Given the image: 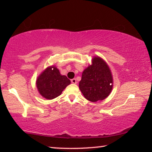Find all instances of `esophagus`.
<instances>
[{
	"label": "esophagus",
	"mask_w": 152,
	"mask_h": 152,
	"mask_svg": "<svg viewBox=\"0 0 152 152\" xmlns=\"http://www.w3.org/2000/svg\"><path fill=\"white\" fill-rule=\"evenodd\" d=\"M71 82L72 84H76V78H73V79H72L71 80Z\"/></svg>",
	"instance_id": "34e87169"
}]
</instances>
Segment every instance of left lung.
Instances as JSON below:
<instances>
[{
  "label": "left lung",
  "instance_id": "obj_1",
  "mask_svg": "<svg viewBox=\"0 0 152 152\" xmlns=\"http://www.w3.org/2000/svg\"><path fill=\"white\" fill-rule=\"evenodd\" d=\"M79 88L87 100L96 102L109 96L113 88L111 72L105 61L94 58L92 64L84 70Z\"/></svg>",
  "mask_w": 152,
  "mask_h": 152
}]
</instances>
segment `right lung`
I'll return each mask as SVG.
<instances>
[{
    "instance_id": "right-lung-1",
    "label": "right lung",
    "mask_w": 152,
    "mask_h": 152,
    "mask_svg": "<svg viewBox=\"0 0 152 152\" xmlns=\"http://www.w3.org/2000/svg\"><path fill=\"white\" fill-rule=\"evenodd\" d=\"M70 84L66 76H61L54 66L43 71L37 80V87L40 94L47 99L60 96L64 89Z\"/></svg>"
}]
</instances>
